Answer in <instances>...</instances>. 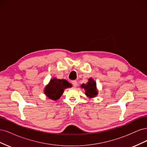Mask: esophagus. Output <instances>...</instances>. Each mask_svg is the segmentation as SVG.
<instances>
[{
  "label": "esophagus",
  "mask_w": 147,
  "mask_h": 147,
  "mask_svg": "<svg viewBox=\"0 0 147 147\" xmlns=\"http://www.w3.org/2000/svg\"><path fill=\"white\" fill-rule=\"evenodd\" d=\"M72 83L74 87H76L77 86V80H74L72 82Z\"/></svg>",
  "instance_id": "obj_1"
}]
</instances>
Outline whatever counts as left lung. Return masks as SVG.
<instances>
[{"label": "left lung", "instance_id": "obj_1", "mask_svg": "<svg viewBox=\"0 0 147 147\" xmlns=\"http://www.w3.org/2000/svg\"><path fill=\"white\" fill-rule=\"evenodd\" d=\"M81 88L85 90V94L88 98H94L98 94V90L96 86V82L94 80L90 78L88 79V82L86 83H83L81 84Z\"/></svg>", "mask_w": 147, "mask_h": 147}]
</instances>
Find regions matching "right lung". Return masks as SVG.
Wrapping results in <instances>:
<instances>
[{"instance_id":"obj_1","label":"right lung","mask_w":147,"mask_h":147,"mask_svg":"<svg viewBox=\"0 0 147 147\" xmlns=\"http://www.w3.org/2000/svg\"><path fill=\"white\" fill-rule=\"evenodd\" d=\"M72 84L64 79L52 78L44 88V94L50 99L57 100L63 94L65 89L71 88Z\"/></svg>"}]
</instances>
